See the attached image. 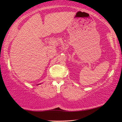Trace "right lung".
I'll list each match as a JSON object with an SVG mask.
<instances>
[{
	"label": "right lung",
	"instance_id": "obj_1",
	"mask_svg": "<svg viewBox=\"0 0 122 122\" xmlns=\"http://www.w3.org/2000/svg\"><path fill=\"white\" fill-rule=\"evenodd\" d=\"M41 84V83H40ZM38 84H37V85H38Z\"/></svg>",
	"mask_w": 122,
	"mask_h": 122
}]
</instances>
